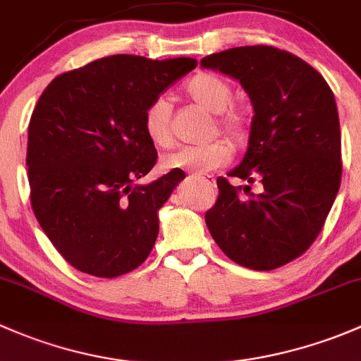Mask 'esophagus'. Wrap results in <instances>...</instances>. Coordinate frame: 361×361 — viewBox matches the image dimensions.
I'll return each instance as SVG.
<instances>
[{
  "label": "esophagus",
  "mask_w": 361,
  "mask_h": 361,
  "mask_svg": "<svg viewBox=\"0 0 361 361\" xmlns=\"http://www.w3.org/2000/svg\"><path fill=\"white\" fill-rule=\"evenodd\" d=\"M195 177L196 180H202V182H205V184H208V185H212V188H215V179L214 177H210V176H200V173H195Z\"/></svg>",
  "instance_id": "obj_1"
}]
</instances>
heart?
Wrapping results in <instances>:
<instances>
[{
  "label": "heart",
  "instance_id": "1",
  "mask_svg": "<svg viewBox=\"0 0 361 361\" xmlns=\"http://www.w3.org/2000/svg\"><path fill=\"white\" fill-rule=\"evenodd\" d=\"M185 94L195 102L217 114L215 125L219 132L229 139L240 142L248 130L247 114L241 107L233 106L235 90L226 80L217 74L200 73L185 83ZM142 126L147 139L156 147H169L172 144L170 130V104L163 97H156L147 104L142 114ZM231 156V149L224 140H212L202 146H184L165 156L163 166L169 170H188L195 173H205L224 165Z\"/></svg>",
  "mask_w": 361,
  "mask_h": 361
}]
</instances>
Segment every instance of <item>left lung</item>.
<instances>
[{"mask_svg":"<svg viewBox=\"0 0 361 361\" xmlns=\"http://www.w3.org/2000/svg\"><path fill=\"white\" fill-rule=\"evenodd\" d=\"M202 68L235 78L254 106L248 149L219 177L205 214L215 243L248 269L271 271L302 255L319 235L343 176L341 126L332 90L317 69L266 44L238 47L202 59Z\"/></svg>","mask_w":361,"mask_h":361,"instance_id":"8db88e82","label":"left lung"}]
</instances>
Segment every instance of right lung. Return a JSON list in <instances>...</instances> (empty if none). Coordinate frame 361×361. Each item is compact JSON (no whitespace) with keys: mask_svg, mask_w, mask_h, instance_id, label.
I'll list each match as a JSON object with an SVG mask.
<instances>
[{"mask_svg":"<svg viewBox=\"0 0 361 361\" xmlns=\"http://www.w3.org/2000/svg\"><path fill=\"white\" fill-rule=\"evenodd\" d=\"M196 64L111 55L44 88L27 132L31 207L59 254L81 273L121 276L153 250L158 210L185 173L133 184L158 158L142 114Z\"/></svg>","mask_w":361,"mask_h":361,"instance_id":"1","label":"right lung"}]
</instances>
